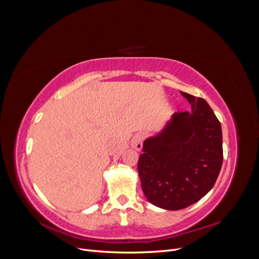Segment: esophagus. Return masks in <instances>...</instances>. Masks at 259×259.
Segmentation results:
<instances>
[{
  "label": "esophagus",
  "mask_w": 259,
  "mask_h": 259,
  "mask_svg": "<svg viewBox=\"0 0 259 259\" xmlns=\"http://www.w3.org/2000/svg\"><path fill=\"white\" fill-rule=\"evenodd\" d=\"M131 147L135 149L136 151H139L143 148V135L136 134L131 140Z\"/></svg>",
  "instance_id": "1"
}]
</instances>
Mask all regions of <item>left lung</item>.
I'll list each match as a JSON object with an SVG mask.
<instances>
[{"label": "left lung", "mask_w": 259, "mask_h": 259, "mask_svg": "<svg viewBox=\"0 0 259 259\" xmlns=\"http://www.w3.org/2000/svg\"><path fill=\"white\" fill-rule=\"evenodd\" d=\"M190 112L174 113L148 137L138 160L142 189L151 204L178 210L213 188L223 164L222 125L206 101L184 92Z\"/></svg>", "instance_id": "obj_1"}]
</instances>
